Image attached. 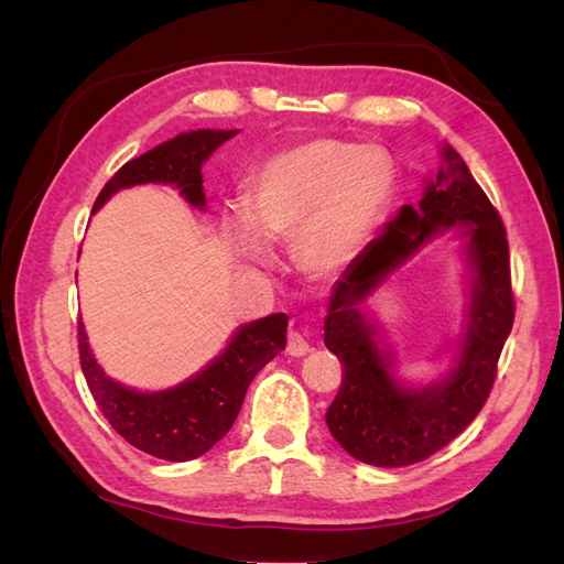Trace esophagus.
<instances>
[{
	"instance_id": "esophagus-1",
	"label": "esophagus",
	"mask_w": 564,
	"mask_h": 564,
	"mask_svg": "<svg viewBox=\"0 0 564 564\" xmlns=\"http://www.w3.org/2000/svg\"><path fill=\"white\" fill-rule=\"evenodd\" d=\"M285 351H289L291 356H305V354H310V344L301 332H291L289 344H285Z\"/></svg>"
}]
</instances>
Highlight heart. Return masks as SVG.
<instances>
[{"mask_svg": "<svg viewBox=\"0 0 564 564\" xmlns=\"http://www.w3.org/2000/svg\"><path fill=\"white\" fill-rule=\"evenodd\" d=\"M394 194V166L378 148L315 138L249 174L245 218L225 215L223 237L239 259L261 263L263 247L291 242L305 273L329 275L354 261Z\"/></svg>", "mask_w": 564, "mask_h": 564, "instance_id": "obj_1", "label": "heart"}]
</instances>
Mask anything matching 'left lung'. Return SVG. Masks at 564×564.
I'll return each mask as SVG.
<instances>
[{"label": "left lung", "mask_w": 564, "mask_h": 564, "mask_svg": "<svg viewBox=\"0 0 564 564\" xmlns=\"http://www.w3.org/2000/svg\"><path fill=\"white\" fill-rule=\"evenodd\" d=\"M419 206H404L334 285L325 317V346L341 361V388L327 410V426L356 460L378 467L422 463L480 414L497 378V364L513 325L507 230L497 208L448 142ZM458 224L468 235L476 269L474 303L462 358L438 387L400 389L357 305L431 235Z\"/></svg>", "instance_id": "left-lung-1"}]
</instances>
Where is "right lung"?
Listing matches in <instances>:
<instances>
[{
    "label": "right lung",
    "mask_w": 564,
    "mask_h": 564,
    "mask_svg": "<svg viewBox=\"0 0 564 564\" xmlns=\"http://www.w3.org/2000/svg\"><path fill=\"white\" fill-rule=\"evenodd\" d=\"M237 130H191L126 162L94 203L101 208L118 188L135 184H174L191 206H206L200 164ZM289 315H269L249 322L227 349L196 378L162 392H135L106 378L94 361L84 325H77L79 364L94 402L130 446L154 458L184 463L210 451L239 414L249 382L275 354L285 349Z\"/></svg>",
    "instance_id": "right-lung-1"
}]
</instances>
